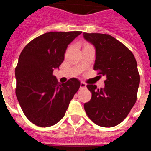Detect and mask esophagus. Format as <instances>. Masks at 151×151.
I'll use <instances>...</instances> for the list:
<instances>
[{
    "instance_id": "34e87169",
    "label": "esophagus",
    "mask_w": 151,
    "mask_h": 151,
    "mask_svg": "<svg viewBox=\"0 0 151 151\" xmlns=\"http://www.w3.org/2000/svg\"><path fill=\"white\" fill-rule=\"evenodd\" d=\"M86 83H84V82H81V85H80V87H81V88H85V87H86Z\"/></svg>"
}]
</instances>
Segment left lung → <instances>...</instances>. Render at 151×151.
Wrapping results in <instances>:
<instances>
[{"mask_svg":"<svg viewBox=\"0 0 151 151\" xmlns=\"http://www.w3.org/2000/svg\"><path fill=\"white\" fill-rule=\"evenodd\" d=\"M96 48L94 70L106 76L105 88L88 84L91 98L84 104L88 117L102 127L118 125L127 118L137 100L139 74L132 52L108 34L83 32Z\"/></svg>","mask_w":151,"mask_h":151,"instance_id":"left-lung-1","label":"left lung"}]
</instances>
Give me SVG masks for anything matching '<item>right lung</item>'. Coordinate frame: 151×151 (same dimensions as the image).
I'll use <instances>...</instances> for the list:
<instances>
[{"label":"right lung","mask_w":151,"mask_h":151,"mask_svg":"<svg viewBox=\"0 0 151 151\" xmlns=\"http://www.w3.org/2000/svg\"><path fill=\"white\" fill-rule=\"evenodd\" d=\"M81 32H46L22 51L15 68V92L24 114L35 125L48 127L60 122L80 88L75 78L59 83L53 71L64 60L68 45Z\"/></svg>","instance_id":"right-lung-1"}]
</instances>
